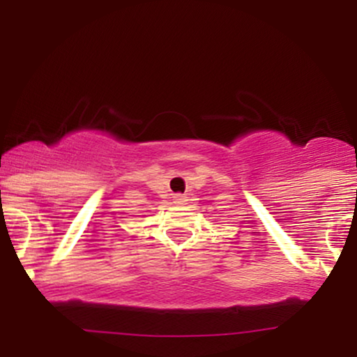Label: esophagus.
<instances>
[{
    "mask_svg": "<svg viewBox=\"0 0 357 357\" xmlns=\"http://www.w3.org/2000/svg\"><path fill=\"white\" fill-rule=\"evenodd\" d=\"M173 203L179 204V206H183V204L188 203V198L184 195H174L173 196Z\"/></svg>",
    "mask_w": 357,
    "mask_h": 357,
    "instance_id": "esophagus-1",
    "label": "esophagus"
}]
</instances>
